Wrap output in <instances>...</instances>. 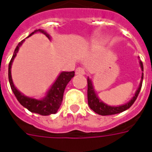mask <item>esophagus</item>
I'll return each mask as SVG.
<instances>
[{
	"label": "esophagus",
	"instance_id": "obj_1",
	"mask_svg": "<svg viewBox=\"0 0 152 152\" xmlns=\"http://www.w3.org/2000/svg\"><path fill=\"white\" fill-rule=\"evenodd\" d=\"M76 75H85V68H83V67H77L76 69Z\"/></svg>",
	"mask_w": 152,
	"mask_h": 152
}]
</instances>
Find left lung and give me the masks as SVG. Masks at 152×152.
<instances>
[{
  "label": "left lung",
  "mask_w": 152,
  "mask_h": 152,
  "mask_svg": "<svg viewBox=\"0 0 152 152\" xmlns=\"http://www.w3.org/2000/svg\"><path fill=\"white\" fill-rule=\"evenodd\" d=\"M139 64L141 67V69L143 72V65H142V61L139 60ZM142 80H143V73H142V77H141V81L139 84V86L138 89L136 90L134 96L130 99V101L124 104H121V105H118V106H110L109 104H105L103 102H102L98 96L95 93L93 85L92 83V80L89 79V77H88V104L91 108V110H93L95 113H98L100 115L102 116H105V115H112V114H116V113H122L123 111L126 110L127 109L134 104V102H135V100L138 97L139 92L141 90L142 84Z\"/></svg>",
  "instance_id": "8db88e82"
}]
</instances>
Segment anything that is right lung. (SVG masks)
<instances>
[{"label": "right lung", "mask_w": 152, "mask_h": 152, "mask_svg": "<svg viewBox=\"0 0 152 152\" xmlns=\"http://www.w3.org/2000/svg\"><path fill=\"white\" fill-rule=\"evenodd\" d=\"M38 32L43 34L48 37V39H50V35L45 30H41V29L35 30L34 32L30 34L27 38H29L30 36H31L34 33H38ZM24 41L25 39H23L17 46L16 49L14 50V52H13V57L9 64V81H10L11 89L14 93L18 101L20 102V104L25 108H26L30 112L39 113L40 115H43V116L54 114V113H57V111L60 107L65 88L68 84V82L70 81L73 76H75V72H60L59 76L56 80V81L51 85V87L48 91L46 96L43 98L39 100V99L25 96L24 94H22L20 91L18 90V88L14 86L13 80H12V76H11V67H12L13 59L16 57L17 53L18 52L19 48L22 46Z\"/></svg>", "instance_id": "right-lung-1"}]
</instances>
